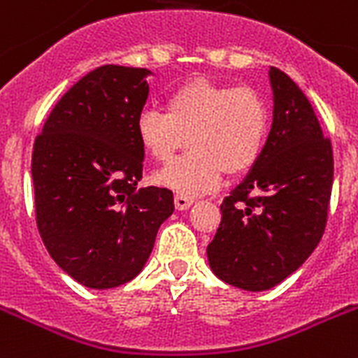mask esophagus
I'll return each instance as SVG.
<instances>
[{
  "label": "esophagus",
  "instance_id": "esophagus-1",
  "mask_svg": "<svg viewBox=\"0 0 358 358\" xmlns=\"http://www.w3.org/2000/svg\"><path fill=\"white\" fill-rule=\"evenodd\" d=\"M193 202L194 196H187V194H176V196H174V206H176V209H180V211L191 208Z\"/></svg>",
  "mask_w": 358,
  "mask_h": 358
}]
</instances>
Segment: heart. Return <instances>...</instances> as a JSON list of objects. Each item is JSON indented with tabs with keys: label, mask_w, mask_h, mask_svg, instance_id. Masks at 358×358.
I'll list each match as a JSON object with an SVG mask.
<instances>
[{
	"label": "heart",
	"mask_w": 358,
	"mask_h": 358,
	"mask_svg": "<svg viewBox=\"0 0 358 358\" xmlns=\"http://www.w3.org/2000/svg\"><path fill=\"white\" fill-rule=\"evenodd\" d=\"M165 110L145 108L136 134L145 152L169 162L187 141L193 149L154 174V182L178 194H199L219 184L222 173L252 169L268 134V110L254 90L187 80L167 95Z\"/></svg>",
	"instance_id": "1"
}]
</instances>
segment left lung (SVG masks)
Listing matches in <instances>:
<instances>
[{
  "label": "left lung",
  "mask_w": 358,
  "mask_h": 358,
  "mask_svg": "<svg viewBox=\"0 0 358 358\" xmlns=\"http://www.w3.org/2000/svg\"><path fill=\"white\" fill-rule=\"evenodd\" d=\"M272 127L259 159L226 196L208 246L213 274L261 292L300 268L324 235L333 187V149L294 80L270 68Z\"/></svg>",
  "instance_id": "obj_1"
}]
</instances>
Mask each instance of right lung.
<instances>
[{"instance_id": "add662e5", "label": "right lung", "mask_w": 358, "mask_h": 358, "mask_svg": "<svg viewBox=\"0 0 358 358\" xmlns=\"http://www.w3.org/2000/svg\"><path fill=\"white\" fill-rule=\"evenodd\" d=\"M145 68L101 66L49 113L34 141V211L55 263L88 289H113L143 270L173 191L138 187L145 149L136 119L149 97Z\"/></svg>"}]
</instances>
